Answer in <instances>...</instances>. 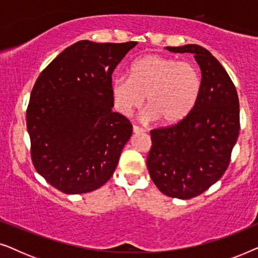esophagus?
I'll return each mask as SVG.
<instances>
[{
	"mask_svg": "<svg viewBox=\"0 0 258 258\" xmlns=\"http://www.w3.org/2000/svg\"><path fill=\"white\" fill-rule=\"evenodd\" d=\"M133 132H134V134H142V133H144V129L140 128V126H137V125H134Z\"/></svg>",
	"mask_w": 258,
	"mask_h": 258,
	"instance_id": "34e87169",
	"label": "esophagus"
}]
</instances>
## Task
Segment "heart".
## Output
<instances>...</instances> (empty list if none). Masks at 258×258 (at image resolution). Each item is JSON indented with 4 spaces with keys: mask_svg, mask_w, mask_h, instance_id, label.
<instances>
[{
    "mask_svg": "<svg viewBox=\"0 0 258 258\" xmlns=\"http://www.w3.org/2000/svg\"><path fill=\"white\" fill-rule=\"evenodd\" d=\"M201 87L200 73L191 63L151 54L132 63L129 77L112 80L111 95L122 115L132 114L147 97V117L175 125L191 112Z\"/></svg>",
    "mask_w": 258,
    "mask_h": 258,
    "instance_id": "1",
    "label": "heart"
}]
</instances>
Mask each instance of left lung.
<instances>
[{
    "label": "left lung",
    "mask_w": 258,
    "mask_h": 258,
    "mask_svg": "<svg viewBox=\"0 0 258 258\" xmlns=\"http://www.w3.org/2000/svg\"><path fill=\"white\" fill-rule=\"evenodd\" d=\"M194 54L202 72L195 107L182 122L150 132L147 158L150 177L161 192L179 200L199 196L227 170L239 133V102L228 73L197 44L165 47Z\"/></svg>",
    "instance_id": "obj_1"
}]
</instances>
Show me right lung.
Returning a JSON list of instances; mask_svg holds the SVG:
<instances>
[{"mask_svg":"<svg viewBox=\"0 0 258 258\" xmlns=\"http://www.w3.org/2000/svg\"><path fill=\"white\" fill-rule=\"evenodd\" d=\"M136 44L79 41L38 76L27 109L31 160L59 191H94L114 174L133 125L112 111L111 75Z\"/></svg>","mask_w":258,"mask_h":258,"instance_id":"right-lung-1","label":"right lung"}]
</instances>
